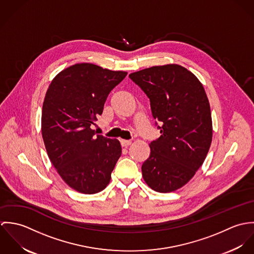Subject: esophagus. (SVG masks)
Returning <instances> with one entry per match:
<instances>
[{
  "label": "esophagus",
  "instance_id": "obj_1",
  "mask_svg": "<svg viewBox=\"0 0 254 254\" xmlns=\"http://www.w3.org/2000/svg\"><path fill=\"white\" fill-rule=\"evenodd\" d=\"M120 144L122 146H128V145H131L132 142L131 141H128V140H121L120 141Z\"/></svg>",
  "mask_w": 254,
  "mask_h": 254
}]
</instances>
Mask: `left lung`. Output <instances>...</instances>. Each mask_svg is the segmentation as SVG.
Segmentation results:
<instances>
[{
    "mask_svg": "<svg viewBox=\"0 0 254 254\" xmlns=\"http://www.w3.org/2000/svg\"><path fill=\"white\" fill-rule=\"evenodd\" d=\"M129 77L149 99L161 134L149 144V157L142 165L143 178L153 190L174 191L193 177L211 145L207 96L199 80L178 64L152 66Z\"/></svg>",
    "mask_w": 254,
    "mask_h": 254,
    "instance_id": "left-lung-1",
    "label": "left lung"
}]
</instances>
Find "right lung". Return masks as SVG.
Masks as SVG:
<instances>
[{"mask_svg": "<svg viewBox=\"0 0 254 254\" xmlns=\"http://www.w3.org/2000/svg\"><path fill=\"white\" fill-rule=\"evenodd\" d=\"M127 75L77 64L51 82L42 109V136L49 158L75 190L93 194L109 185L121 155L118 140L92 130L110 91Z\"/></svg>", "mask_w": 254, "mask_h": 254, "instance_id": "1", "label": "right lung"}]
</instances>
